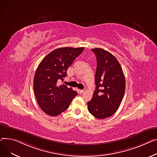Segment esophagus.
I'll return each mask as SVG.
<instances>
[{"mask_svg": "<svg viewBox=\"0 0 157 157\" xmlns=\"http://www.w3.org/2000/svg\"><path fill=\"white\" fill-rule=\"evenodd\" d=\"M84 90H78V93H79L80 94H82L83 93H84Z\"/></svg>", "mask_w": 157, "mask_h": 157, "instance_id": "1", "label": "esophagus"}]
</instances>
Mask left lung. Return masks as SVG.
<instances>
[{"label": "left lung", "instance_id": "8db88e82", "mask_svg": "<svg viewBox=\"0 0 157 157\" xmlns=\"http://www.w3.org/2000/svg\"><path fill=\"white\" fill-rule=\"evenodd\" d=\"M96 56V89L87 102L89 112L98 119L112 116L121 105L125 93V80L122 67L110 52L92 49Z\"/></svg>", "mask_w": 157, "mask_h": 157}]
</instances>
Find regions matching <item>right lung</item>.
Returning a JSON list of instances; mask_svg holds the SVG:
<instances>
[{"label": "right lung", "instance_id": "obj_1", "mask_svg": "<svg viewBox=\"0 0 157 157\" xmlns=\"http://www.w3.org/2000/svg\"><path fill=\"white\" fill-rule=\"evenodd\" d=\"M84 48H61L48 54L40 62L33 79V90L42 111L57 116L69 107L77 93L65 85H58L67 76L68 67L82 52Z\"/></svg>", "mask_w": 157, "mask_h": 157}]
</instances>
